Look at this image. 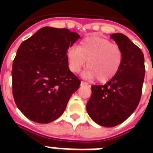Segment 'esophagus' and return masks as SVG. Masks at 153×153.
Here are the masks:
<instances>
[{
  "label": "esophagus",
  "instance_id": "obj_1",
  "mask_svg": "<svg viewBox=\"0 0 153 153\" xmlns=\"http://www.w3.org/2000/svg\"><path fill=\"white\" fill-rule=\"evenodd\" d=\"M83 85H88V83H86V82H85L82 81L81 82V86H83Z\"/></svg>",
  "mask_w": 153,
  "mask_h": 153
}]
</instances>
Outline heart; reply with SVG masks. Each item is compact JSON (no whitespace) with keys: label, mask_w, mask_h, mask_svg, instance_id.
I'll list each match as a JSON object with an SVG mask.
<instances>
[{"label":"heart","mask_w":153,"mask_h":153,"mask_svg":"<svg viewBox=\"0 0 153 153\" xmlns=\"http://www.w3.org/2000/svg\"><path fill=\"white\" fill-rule=\"evenodd\" d=\"M71 71L77 73L85 66L87 69L82 76L97 79L99 82H106L114 77L121 67L123 52L116 44L97 36L86 37L79 48H70L66 54Z\"/></svg>","instance_id":"b5f03b06"}]
</instances>
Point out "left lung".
<instances>
[{
  "mask_svg": "<svg viewBox=\"0 0 153 153\" xmlns=\"http://www.w3.org/2000/svg\"><path fill=\"white\" fill-rule=\"evenodd\" d=\"M122 50L123 59L118 71L103 86H91L86 104L89 116L105 127H114L125 121L137 109L145 79L144 54L121 33L110 35Z\"/></svg>",
  "mask_w": 153,
  "mask_h": 153,
  "instance_id": "left-lung-1",
  "label": "left lung"
}]
</instances>
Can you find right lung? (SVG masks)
<instances>
[{"mask_svg": "<svg viewBox=\"0 0 153 153\" xmlns=\"http://www.w3.org/2000/svg\"><path fill=\"white\" fill-rule=\"evenodd\" d=\"M79 38L67 28L44 27L20 45L13 63V94L27 118L47 124L63 114L81 83L66 59Z\"/></svg>", "mask_w": 153, "mask_h": 153, "instance_id": "obj_1", "label": "right lung"}]
</instances>
